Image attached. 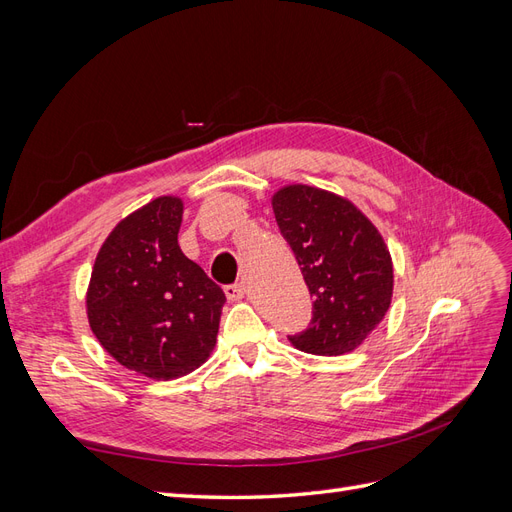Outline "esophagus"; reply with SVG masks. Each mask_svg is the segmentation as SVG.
<instances>
[{
	"instance_id": "obj_1",
	"label": "esophagus",
	"mask_w": 512,
	"mask_h": 512,
	"mask_svg": "<svg viewBox=\"0 0 512 512\" xmlns=\"http://www.w3.org/2000/svg\"><path fill=\"white\" fill-rule=\"evenodd\" d=\"M224 292H226V299H228V301H239V299H243V286H241V284H230V286L224 288Z\"/></svg>"
}]
</instances>
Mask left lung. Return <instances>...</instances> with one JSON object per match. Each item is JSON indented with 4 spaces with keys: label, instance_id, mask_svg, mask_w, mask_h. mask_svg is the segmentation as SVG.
Here are the masks:
<instances>
[{
    "label": "left lung",
    "instance_id": "8db88e82",
    "mask_svg": "<svg viewBox=\"0 0 512 512\" xmlns=\"http://www.w3.org/2000/svg\"><path fill=\"white\" fill-rule=\"evenodd\" d=\"M273 213L314 299L309 327L288 339L322 356L361 346L393 294V262L380 232L350 200L309 185L277 192Z\"/></svg>",
    "mask_w": 512,
    "mask_h": 512
}]
</instances>
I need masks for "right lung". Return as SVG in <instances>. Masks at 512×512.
<instances>
[{"label":"right lung","instance_id":"add662e5","mask_svg":"<svg viewBox=\"0 0 512 512\" xmlns=\"http://www.w3.org/2000/svg\"><path fill=\"white\" fill-rule=\"evenodd\" d=\"M179 198L151 200L119 222L96 258L87 292L89 327L132 371L173 380L207 361L224 290L183 256Z\"/></svg>","mask_w":512,"mask_h":512}]
</instances>
